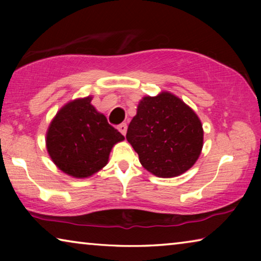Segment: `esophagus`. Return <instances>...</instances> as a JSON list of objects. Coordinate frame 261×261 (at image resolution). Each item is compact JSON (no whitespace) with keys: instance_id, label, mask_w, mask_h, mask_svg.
I'll use <instances>...</instances> for the list:
<instances>
[{"instance_id":"34e87169","label":"esophagus","mask_w":261,"mask_h":261,"mask_svg":"<svg viewBox=\"0 0 261 261\" xmlns=\"http://www.w3.org/2000/svg\"><path fill=\"white\" fill-rule=\"evenodd\" d=\"M117 129H118V131H120L123 136H125V135H126V129H127V126H126L125 123H122V124L118 125Z\"/></svg>"}]
</instances>
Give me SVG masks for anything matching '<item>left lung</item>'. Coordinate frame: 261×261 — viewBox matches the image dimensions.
Wrapping results in <instances>:
<instances>
[{
  "instance_id": "8db88e82",
  "label": "left lung",
  "mask_w": 261,
  "mask_h": 261,
  "mask_svg": "<svg viewBox=\"0 0 261 261\" xmlns=\"http://www.w3.org/2000/svg\"><path fill=\"white\" fill-rule=\"evenodd\" d=\"M126 140L145 169L158 177H176L188 171L204 146V129L194 110L170 92L139 101Z\"/></svg>"
}]
</instances>
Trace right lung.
Here are the masks:
<instances>
[{"label": "right lung", "mask_w": 261, "mask_h": 261, "mask_svg": "<svg viewBox=\"0 0 261 261\" xmlns=\"http://www.w3.org/2000/svg\"><path fill=\"white\" fill-rule=\"evenodd\" d=\"M88 95L65 103L53 118L46 134V147L60 170L74 178H87L107 165L115 144L124 140L108 124Z\"/></svg>", "instance_id": "1"}]
</instances>
